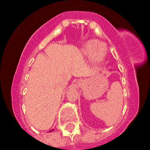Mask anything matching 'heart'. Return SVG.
<instances>
[{"label":"heart","instance_id":"obj_1","mask_svg":"<svg viewBox=\"0 0 150 150\" xmlns=\"http://www.w3.org/2000/svg\"><path fill=\"white\" fill-rule=\"evenodd\" d=\"M83 51L85 55L93 58L101 63L104 61L107 55V48L102 43L96 40H89L83 46Z\"/></svg>","mask_w":150,"mask_h":150}]
</instances>
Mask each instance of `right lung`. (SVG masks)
Wrapping results in <instances>:
<instances>
[{
	"instance_id": "1",
	"label": "right lung",
	"mask_w": 150,
	"mask_h": 150,
	"mask_svg": "<svg viewBox=\"0 0 150 150\" xmlns=\"http://www.w3.org/2000/svg\"><path fill=\"white\" fill-rule=\"evenodd\" d=\"M53 131V130H51V131H50V132H51V131Z\"/></svg>"
}]
</instances>
